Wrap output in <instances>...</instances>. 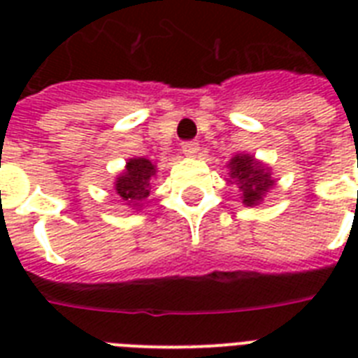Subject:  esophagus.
<instances>
[{
    "instance_id": "34e87169",
    "label": "esophagus",
    "mask_w": 358,
    "mask_h": 358,
    "mask_svg": "<svg viewBox=\"0 0 358 358\" xmlns=\"http://www.w3.org/2000/svg\"><path fill=\"white\" fill-rule=\"evenodd\" d=\"M199 150H201V146H199L196 141H184V143H182V152H184L187 157H195Z\"/></svg>"
}]
</instances>
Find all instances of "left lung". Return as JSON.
I'll return each instance as SVG.
<instances>
[{
    "label": "left lung",
    "instance_id": "left-lung-1",
    "mask_svg": "<svg viewBox=\"0 0 358 358\" xmlns=\"http://www.w3.org/2000/svg\"><path fill=\"white\" fill-rule=\"evenodd\" d=\"M230 180L241 191V199L247 206H256L264 195L271 189L275 180L271 178L269 169L262 162H256L249 154H236L229 162Z\"/></svg>",
    "mask_w": 358,
    "mask_h": 358
}]
</instances>
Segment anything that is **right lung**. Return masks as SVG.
I'll list each match as a JSON object with an SVG mask.
<instances>
[{
  "label": "right lung",
  "mask_w": 358,
  "mask_h": 358,
  "mask_svg": "<svg viewBox=\"0 0 358 358\" xmlns=\"http://www.w3.org/2000/svg\"><path fill=\"white\" fill-rule=\"evenodd\" d=\"M156 176V165L146 157H131L126 169L115 182V191L119 193L120 202L129 208L143 206V201L150 195L152 178Z\"/></svg>",
  "instance_id": "1"
}]
</instances>
